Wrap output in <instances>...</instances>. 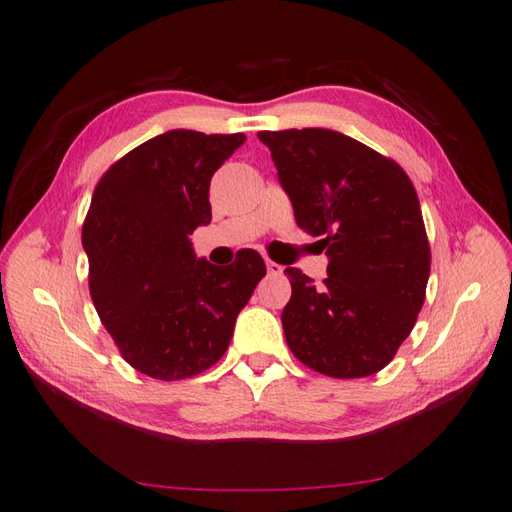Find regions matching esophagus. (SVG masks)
Instances as JSON below:
<instances>
[{
  "label": "esophagus",
  "mask_w": 512,
  "mask_h": 512,
  "mask_svg": "<svg viewBox=\"0 0 512 512\" xmlns=\"http://www.w3.org/2000/svg\"><path fill=\"white\" fill-rule=\"evenodd\" d=\"M282 271H285V269H282L278 263H274V260H267V274L269 276H282Z\"/></svg>",
  "instance_id": "34e87169"
}]
</instances>
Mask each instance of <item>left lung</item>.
I'll use <instances>...</instances> for the list:
<instances>
[{
	"label": "left lung",
	"instance_id": "1",
	"mask_svg": "<svg viewBox=\"0 0 512 512\" xmlns=\"http://www.w3.org/2000/svg\"><path fill=\"white\" fill-rule=\"evenodd\" d=\"M295 223L322 236V285L287 267L282 328L291 352L326 377L383 370L423 309L431 252L410 177L390 157L331 129L260 131Z\"/></svg>",
	"mask_w": 512,
	"mask_h": 512
}]
</instances>
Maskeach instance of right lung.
<instances>
[{
	"instance_id": "obj_1",
	"label": "right lung",
	"mask_w": 512,
	"mask_h": 512,
	"mask_svg": "<svg viewBox=\"0 0 512 512\" xmlns=\"http://www.w3.org/2000/svg\"><path fill=\"white\" fill-rule=\"evenodd\" d=\"M243 142L166 131L120 157L94 190L83 223L89 293L124 361L146 377L179 381L214 366L267 274L254 249L221 269L190 243L212 221V175Z\"/></svg>"
}]
</instances>
